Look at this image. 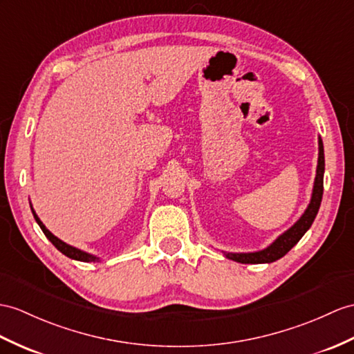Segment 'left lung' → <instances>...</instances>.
<instances>
[{"label":"left lung","instance_id":"1","mask_svg":"<svg viewBox=\"0 0 354 354\" xmlns=\"http://www.w3.org/2000/svg\"><path fill=\"white\" fill-rule=\"evenodd\" d=\"M323 176H324V149H323L322 138H318V165H317L313 196H311V203H309L308 209L305 210L304 214H301L300 219L291 228H288L286 232H283V234H281L277 240H274L270 246L263 249V251L248 252V254L225 252V257L232 261L243 263V264H261V263H273L286 255L292 246L297 245L299 240L304 237V234L309 230V227L313 225L323 198Z\"/></svg>","mask_w":354,"mask_h":354}]
</instances>
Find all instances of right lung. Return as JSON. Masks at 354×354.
<instances>
[{
    "mask_svg": "<svg viewBox=\"0 0 354 354\" xmlns=\"http://www.w3.org/2000/svg\"><path fill=\"white\" fill-rule=\"evenodd\" d=\"M31 212H32V214H34V219H36V222L39 223V227L41 228V231H43V234H45L48 239H49V242L53 243L59 252L62 254H64L66 257H68V258H72V260H76V261H85V263H90V261H99V257H96V255H91V254H88V252H84V251H81V249H77V248H73V246H71V245H67V243H64L63 240H59L58 237H55L53 232H50L45 225H43V222L39 219V216L36 214V212H34V209L31 207Z\"/></svg>",
    "mask_w": 354,
    "mask_h": 354,
    "instance_id": "add662e5",
    "label": "right lung"
}]
</instances>
